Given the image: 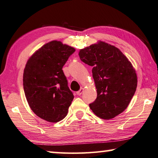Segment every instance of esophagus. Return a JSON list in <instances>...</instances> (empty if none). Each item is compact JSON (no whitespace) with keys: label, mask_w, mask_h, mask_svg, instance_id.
I'll use <instances>...</instances> for the list:
<instances>
[{"label":"esophagus","mask_w":158,"mask_h":158,"mask_svg":"<svg viewBox=\"0 0 158 158\" xmlns=\"http://www.w3.org/2000/svg\"><path fill=\"white\" fill-rule=\"evenodd\" d=\"M84 92V89L83 88H81L79 89V91H78L77 92V94L78 95V96H81V95L82 94V93Z\"/></svg>","instance_id":"34e87169"}]
</instances>
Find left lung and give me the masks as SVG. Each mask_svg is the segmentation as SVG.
Segmentation results:
<instances>
[{"label":"left lung","mask_w":158,"mask_h":158,"mask_svg":"<svg viewBox=\"0 0 158 158\" xmlns=\"http://www.w3.org/2000/svg\"><path fill=\"white\" fill-rule=\"evenodd\" d=\"M79 56L93 67L97 98L89 104L91 110L104 119L122 113L137 87V76L131 62L117 48L102 41L80 50Z\"/></svg>","instance_id":"1"}]
</instances>
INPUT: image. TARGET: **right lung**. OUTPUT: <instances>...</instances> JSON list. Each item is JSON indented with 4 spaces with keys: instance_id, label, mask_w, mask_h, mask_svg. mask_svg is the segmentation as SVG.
Listing matches in <instances>:
<instances>
[{
    "instance_id": "1",
    "label": "right lung",
    "mask_w": 158,
    "mask_h": 158,
    "mask_svg": "<svg viewBox=\"0 0 158 158\" xmlns=\"http://www.w3.org/2000/svg\"><path fill=\"white\" fill-rule=\"evenodd\" d=\"M75 49L52 41L44 45L27 61L23 86L29 107L37 116L57 122L67 116L74 99L62 67Z\"/></svg>"
}]
</instances>
